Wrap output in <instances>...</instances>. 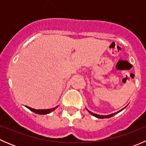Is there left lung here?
I'll use <instances>...</instances> for the list:
<instances>
[{
    "instance_id": "left-lung-1",
    "label": "left lung",
    "mask_w": 146,
    "mask_h": 146,
    "mask_svg": "<svg viewBox=\"0 0 146 146\" xmlns=\"http://www.w3.org/2000/svg\"><path fill=\"white\" fill-rule=\"evenodd\" d=\"M124 109V108H123ZM88 111H89L90 113L91 114H92V115H93V116H95V117H98V118H102V119H104V118H110V117H113V116L114 115V114H117V113L119 112V111H117V113H114V114H110V115H100V114H95V113H93V112H92V111H89V110H88Z\"/></svg>"
}]
</instances>
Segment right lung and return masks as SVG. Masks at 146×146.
<instances>
[{
  "mask_svg": "<svg viewBox=\"0 0 146 146\" xmlns=\"http://www.w3.org/2000/svg\"><path fill=\"white\" fill-rule=\"evenodd\" d=\"M29 110H30L31 111H34L35 113L38 114H48V113L51 112L52 111H54L55 109H56V107H54V108L52 109H48V110H36V109H34V108H31L29 107H27Z\"/></svg>",
  "mask_w": 146,
  "mask_h": 146,
  "instance_id": "1",
  "label": "right lung"
}]
</instances>
